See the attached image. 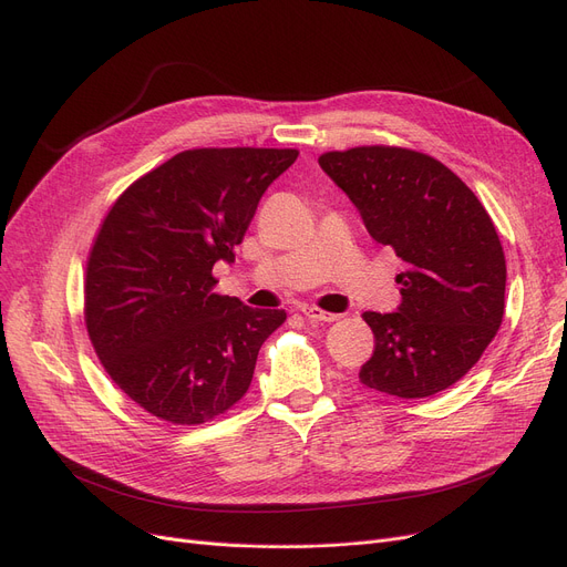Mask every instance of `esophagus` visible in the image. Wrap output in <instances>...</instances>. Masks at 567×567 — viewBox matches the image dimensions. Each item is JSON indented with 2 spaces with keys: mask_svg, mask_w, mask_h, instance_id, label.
<instances>
[{
  "mask_svg": "<svg viewBox=\"0 0 567 567\" xmlns=\"http://www.w3.org/2000/svg\"><path fill=\"white\" fill-rule=\"evenodd\" d=\"M302 313H305L309 320H316V322H334V320H339L337 313L320 311V309H316V307H302Z\"/></svg>",
  "mask_w": 567,
  "mask_h": 567,
  "instance_id": "obj_1",
  "label": "esophagus"
}]
</instances>
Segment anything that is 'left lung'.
Masks as SVG:
<instances>
[{
  "instance_id": "left-lung-1",
  "label": "left lung",
  "mask_w": 567,
  "mask_h": 567,
  "mask_svg": "<svg viewBox=\"0 0 567 567\" xmlns=\"http://www.w3.org/2000/svg\"><path fill=\"white\" fill-rule=\"evenodd\" d=\"M318 164L369 235L403 260L396 311L362 316L375 346L360 383L401 399L454 385L492 343L505 309V256L487 209L422 152L369 145L326 152Z\"/></svg>"
}]
</instances>
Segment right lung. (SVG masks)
I'll use <instances>...</instances> for the list:
<instances>
[{"mask_svg": "<svg viewBox=\"0 0 567 567\" xmlns=\"http://www.w3.org/2000/svg\"><path fill=\"white\" fill-rule=\"evenodd\" d=\"M298 150H186L133 182L87 260L85 322L115 385L147 413L203 424L247 394L284 309L214 292L256 207Z\"/></svg>", "mask_w": 567, "mask_h": 567, "instance_id": "obj_1", "label": "right lung"}]
</instances>
